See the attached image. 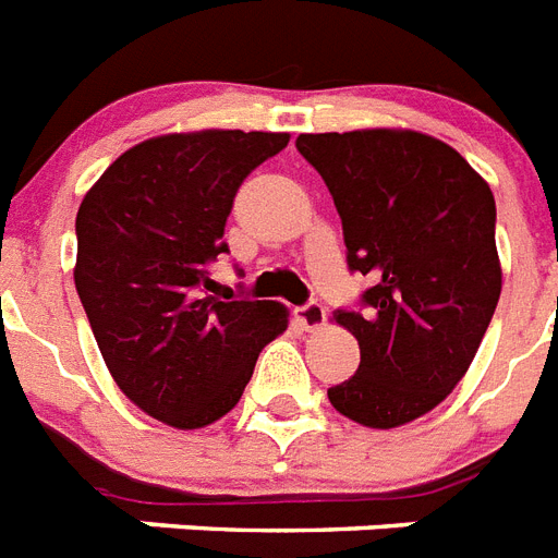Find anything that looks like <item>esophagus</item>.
<instances>
[{
	"label": "esophagus",
	"instance_id": "obj_1",
	"mask_svg": "<svg viewBox=\"0 0 558 558\" xmlns=\"http://www.w3.org/2000/svg\"><path fill=\"white\" fill-rule=\"evenodd\" d=\"M325 319H328V314H325V307L319 305V302H307V305L296 307V323H300L305 331H319L325 325Z\"/></svg>",
	"mask_w": 558,
	"mask_h": 558
}]
</instances>
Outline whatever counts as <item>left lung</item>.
Masks as SVG:
<instances>
[{"mask_svg": "<svg viewBox=\"0 0 558 558\" xmlns=\"http://www.w3.org/2000/svg\"><path fill=\"white\" fill-rule=\"evenodd\" d=\"M296 149L337 204L349 267L372 279L365 314H333L356 337L360 368L328 400L368 429L417 421L461 383L496 314L493 190L414 129L300 135Z\"/></svg>", "mask_w": 558, "mask_h": 558, "instance_id": "left-lung-1", "label": "left lung"}]
</instances>
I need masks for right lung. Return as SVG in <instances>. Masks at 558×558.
<instances>
[{
    "label": "right lung",
    "instance_id": "obj_1",
    "mask_svg": "<svg viewBox=\"0 0 558 558\" xmlns=\"http://www.w3.org/2000/svg\"><path fill=\"white\" fill-rule=\"evenodd\" d=\"M288 141L242 129L149 137L80 204L74 284L97 349L120 391L167 426L225 417L288 328L284 305L221 302L209 279L239 186Z\"/></svg>",
    "mask_w": 558,
    "mask_h": 558
}]
</instances>
